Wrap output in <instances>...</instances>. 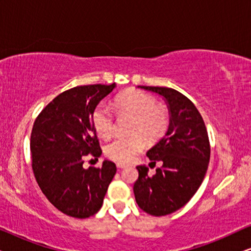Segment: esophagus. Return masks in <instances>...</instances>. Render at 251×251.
<instances>
[{
  "label": "esophagus",
  "instance_id": "34e87169",
  "mask_svg": "<svg viewBox=\"0 0 251 251\" xmlns=\"http://www.w3.org/2000/svg\"><path fill=\"white\" fill-rule=\"evenodd\" d=\"M116 167L119 168V169H123V168H126L128 166H126V163H121V162H118L116 163Z\"/></svg>",
  "mask_w": 251,
  "mask_h": 251
}]
</instances>
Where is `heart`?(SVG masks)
I'll use <instances>...</instances> for the list:
<instances>
[{
	"mask_svg": "<svg viewBox=\"0 0 251 251\" xmlns=\"http://www.w3.org/2000/svg\"><path fill=\"white\" fill-rule=\"evenodd\" d=\"M119 116L133 115L131 131H140L150 140L161 137L169 126V111L162 105H156V99L146 92L129 89L119 95L114 100ZM92 125L101 138H109L115 131V115L108 106L98 105L92 112ZM146 146V138L142 133L118 137L105 147L106 156L116 162H130Z\"/></svg>",
	"mask_w": 251,
	"mask_h": 251,
	"instance_id": "1",
	"label": "heart"
}]
</instances>
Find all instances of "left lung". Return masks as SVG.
I'll use <instances>...</instances> for the list:
<instances>
[{"instance_id": "left-lung-1", "label": "left lung", "mask_w": 251, "mask_h": 251, "mask_svg": "<svg viewBox=\"0 0 251 251\" xmlns=\"http://www.w3.org/2000/svg\"><path fill=\"white\" fill-rule=\"evenodd\" d=\"M138 88L162 96L170 120L166 135L146 155L155 163L162 161L154 176L138 166L133 193L139 208L152 216H166L184 207L199 190L210 160V144L203 119L186 96L171 88Z\"/></svg>"}]
</instances>
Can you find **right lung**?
Here are the masks:
<instances>
[{"label": "right lung", "instance_id": "right-lung-1", "mask_svg": "<svg viewBox=\"0 0 251 251\" xmlns=\"http://www.w3.org/2000/svg\"><path fill=\"white\" fill-rule=\"evenodd\" d=\"M115 83L80 85L58 95L34 122L30 153L34 176L48 200L63 214L88 218L101 208L116 166L84 169V157H99L101 149L92 112Z\"/></svg>", "mask_w": 251, "mask_h": 251}]
</instances>
